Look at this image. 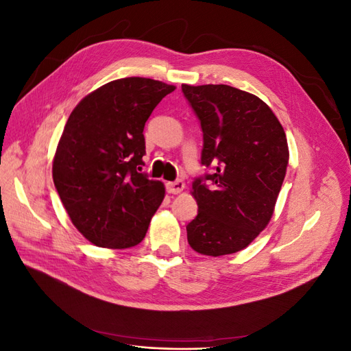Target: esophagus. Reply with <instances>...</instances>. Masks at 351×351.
Listing matches in <instances>:
<instances>
[{
	"label": "esophagus",
	"mask_w": 351,
	"mask_h": 351,
	"mask_svg": "<svg viewBox=\"0 0 351 351\" xmlns=\"http://www.w3.org/2000/svg\"><path fill=\"white\" fill-rule=\"evenodd\" d=\"M183 189H184V182H183V180H177V182L167 183V192L171 193V195L182 193Z\"/></svg>",
	"instance_id": "1"
}]
</instances>
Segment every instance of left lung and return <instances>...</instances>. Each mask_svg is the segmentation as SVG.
<instances>
[{"label":"left lung","instance_id":"8db88e82","mask_svg":"<svg viewBox=\"0 0 351 351\" xmlns=\"http://www.w3.org/2000/svg\"><path fill=\"white\" fill-rule=\"evenodd\" d=\"M204 132L202 164L214 174L196 178L190 193L197 217L187 241L205 256L247 247L274 215L289 165V145L277 115L256 95L228 84H182Z\"/></svg>","mask_w":351,"mask_h":351}]
</instances>
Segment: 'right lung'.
I'll return each mask as SVG.
<instances>
[{"label": "right lung", "mask_w": 351, "mask_h": 351, "mask_svg": "<svg viewBox=\"0 0 351 351\" xmlns=\"http://www.w3.org/2000/svg\"><path fill=\"white\" fill-rule=\"evenodd\" d=\"M174 84L124 77L102 84L74 108L52 161L67 214L95 246H137L165 197V186L142 171L145 123Z\"/></svg>", "instance_id": "right-lung-1"}]
</instances>
